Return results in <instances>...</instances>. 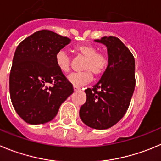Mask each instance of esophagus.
Returning <instances> with one entry per match:
<instances>
[{
    "instance_id": "esophagus-1",
    "label": "esophagus",
    "mask_w": 161,
    "mask_h": 161,
    "mask_svg": "<svg viewBox=\"0 0 161 161\" xmlns=\"http://www.w3.org/2000/svg\"><path fill=\"white\" fill-rule=\"evenodd\" d=\"M73 88L74 91H79V90H80V87H79V86H74Z\"/></svg>"
}]
</instances>
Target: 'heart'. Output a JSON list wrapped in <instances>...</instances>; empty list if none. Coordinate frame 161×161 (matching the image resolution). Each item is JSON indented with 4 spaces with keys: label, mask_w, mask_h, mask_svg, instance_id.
<instances>
[{
    "label": "heart",
    "mask_w": 161,
    "mask_h": 161,
    "mask_svg": "<svg viewBox=\"0 0 161 161\" xmlns=\"http://www.w3.org/2000/svg\"><path fill=\"white\" fill-rule=\"evenodd\" d=\"M76 55L85 58L82 63L83 71L71 74L68 77L69 82L75 86L87 84L93 79L99 78L106 72L109 65V58L105 53L97 52V48L88 43H81L74 47ZM70 57L64 51H59L55 55V64L62 73H68L70 70Z\"/></svg>",
    "instance_id": "1"
}]
</instances>
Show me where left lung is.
Listing matches in <instances>:
<instances>
[{
    "mask_svg": "<svg viewBox=\"0 0 161 161\" xmlns=\"http://www.w3.org/2000/svg\"><path fill=\"white\" fill-rule=\"evenodd\" d=\"M95 41L107 47L109 65L99 82L85 91L86 101L79 115L91 128L106 130L123 118L130 106L136 84L135 59L117 37L104 36Z\"/></svg>",
    "mask_w": 161,
    "mask_h": 161,
    "instance_id": "1",
    "label": "left lung"
}]
</instances>
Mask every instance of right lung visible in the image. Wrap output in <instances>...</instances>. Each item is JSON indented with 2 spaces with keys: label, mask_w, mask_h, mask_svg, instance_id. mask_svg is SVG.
Masks as SVG:
<instances>
[{
  "label": "right lung",
  "mask_w": 161,
  "mask_h": 161,
  "mask_svg": "<svg viewBox=\"0 0 161 161\" xmlns=\"http://www.w3.org/2000/svg\"><path fill=\"white\" fill-rule=\"evenodd\" d=\"M70 42V39L54 31L41 30L16 47L9 92L15 110L25 122L39 125L52 121L74 92L72 84L55 64L57 52Z\"/></svg>",
  "instance_id": "obj_1"
}]
</instances>
